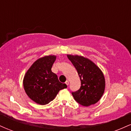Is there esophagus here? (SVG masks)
Wrapping results in <instances>:
<instances>
[{"label": "esophagus", "mask_w": 131, "mask_h": 131, "mask_svg": "<svg viewBox=\"0 0 131 131\" xmlns=\"http://www.w3.org/2000/svg\"><path fill=\"white\" fill-rule=\"evenodd\" d=\"M65 84H67V85H68V84H69V81H66Z\"/></svg>", "instance_id": "1"}]
</instances>
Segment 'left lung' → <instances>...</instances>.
I'll use <instances>...</instances> for the list:
<instances>
[{"instance_id":"8db88e82","label":"left lung","mask_w":131,"mask_h":131,"mask_svg":"<svg viewBox=\"0 0 131 131\" xmlns=\"http://www.w3.org/2000/svg\"><path fill=\"white\" fill-rule=\"evenodd\" d=\"M77 70L81 86L72 95L79 104L84 106L94 105L101 99L105 91L104 75L99 68L88 58L78 55H67Z\"/></svg>"}]
</instances>
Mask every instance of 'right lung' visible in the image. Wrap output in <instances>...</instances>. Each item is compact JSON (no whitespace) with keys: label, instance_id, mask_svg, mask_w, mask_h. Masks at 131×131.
Listing matches in <instances>:
<instances>
[{"label":"right lung","instance_id":"right-lung-1","mask_svg":"<svg viewBox=\"0 0 131 131\" xmlns=\"http://www.w3.org/2000/svg\"><path fill=\"white\" fill-rule=\"evenodd\" d=\"M55 60V55L39 58L25 75V91L28 97L38 104H47L55 99L60 90L67 88V84L60 82L57 74L51 70Z\"/></svg>","mask_w":131,"mask_h":131}]
</instances>
